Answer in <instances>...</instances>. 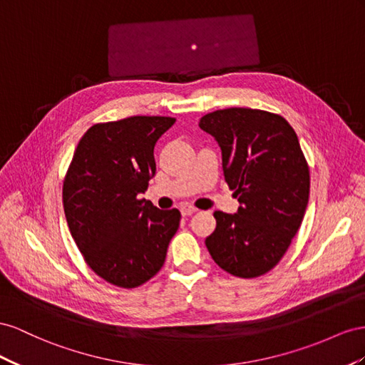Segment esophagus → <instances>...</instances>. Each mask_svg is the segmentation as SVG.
I'll return each instance as SVG.
<instances>
[{"label":"esophagus","mask_w":365,"mask_h":365,"mask_svg":"<svg viewBox=\"0 0 365 365\" xmlns=\"http://www.w3.org/2000/svg\"><path fill=\"white\" fill-rule=\"evenodd\" d=\"M180 212H182V215L188 217V215H192V214L197 212V207L190 206V205H182V206H180Z\"/></svg>","instance_id":"34e87169"}]
</instances>
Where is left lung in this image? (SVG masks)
I'll list each match as a JSON object with an SVG mask.
<instances>
[{
    "instance_id": "1",
    "label": "left lung",
    "mask_w": 365,
    "mask_h": 365,
    "mask_svg": "<svg viewBox=\"0 0 365 365\" xmlns=\"http://www.w3.org/2000/svg\"><path fill=\"white\" fill-rule=\"evenodd\" d=\"M199 127L220 145L225 180L240 202L237 214L214 212L205 245L227 274L262 277L286 254L309 202V165L297 133L279 114L237 107L205 114Z\"/></svg>"
}]
</instances>
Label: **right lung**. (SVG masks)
<instances>
[{
  "instance_id": "1",
  "label": "right lung",
  "mask_w": 365,
  "mask_h": 365,
  "mask_svg": "<svg viewBox=\"0 0 365 365\" xmlns=\"http://www.w3.org/2000/svg\"><path fill=\"white\" fill-rule=\"evenodd\" d=\"M174 118L131 116L87 130L62 183L70 234L88 267L107 283L134 289L165 263L180 211L139 199L155 174L154 147Z\"/></svg>"
}]
</instances>
